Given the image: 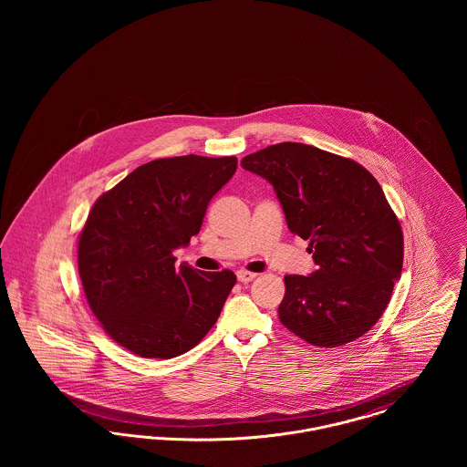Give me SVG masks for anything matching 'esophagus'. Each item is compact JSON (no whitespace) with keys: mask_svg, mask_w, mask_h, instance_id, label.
<instances>
[{"mask_svg":"<svg viewBox=\"0 0 467 467\" xmlns=\"http://www.w3.org/2000/svg\"><path fill=\"white\" fill-rule=\"evenodd\" d=\"M236 276H238V280H240L242 284H248V282H252L257 275H255V273H250V271H244V269H240V271L236 273Z\"/></svg>","mask_w":467,"mask_h":467,"instance_id":"esophagus-1","label":"esophagus"}]
</instances>
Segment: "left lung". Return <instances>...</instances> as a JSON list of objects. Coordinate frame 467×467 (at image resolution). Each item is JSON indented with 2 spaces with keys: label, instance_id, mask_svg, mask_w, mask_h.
Listing matches in <instances>:
<instances>
[{
  "label": "left lung",
  "instance_id": "left-lung-1",
  "mask_svg": "<svg viewBox=\"0 0 467 467\" xmlns=\"http://www.w3.org/2000/svg\"><path fill=\"white\" fill-rule=\"evenodd\" d=\"M266 178L290 233L308 240L317 269L287 275L280 322L315 347L368 333L387 308L402 269V231L377 178L364 166L305 143H276L244 157Z\"/></svg>",
  "mask_w": 467,
  "mask_h": 467
}]
</instances>
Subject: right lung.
<instances>
[{
    "label": "right lung",
    "instance_id": "right-lung-1",
    "mask_svg": "<svg viewBox=\"0 0 467 467\" xmlns=\"http://www.w3.org/2000/svg\"><path fill=\"white\" fill-rule=\"evenodd\" d=\"M236 166L233 156L156 159L94 202L78 236L80 280L103 329L136 356H182L217 322L236 275L177 267L173 252L200 233Z\"/></svg>",
    "mask_w": 467,
    "mask_h": 467
}]
</instances>
